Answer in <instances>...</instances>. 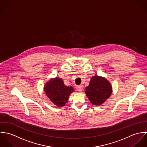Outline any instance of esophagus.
I'll return each mask as SVG.
<instances>
[{"label": "esophagus", "instance_id": "esophagus-1", "mask_svg": "<svg viewBox=\"0 0 147 147\" xmlns=\"http://www.w3.org/2000/svg\"><path fill=\"white\" fill-rule=\"evenodd\" d=\"M76 89L78 92H82L83 89V85H78L76 87Z\"/></svg>", "mask_w": 147, "mask_h": 147}]
</instances>
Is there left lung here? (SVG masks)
Here are the masks:
<instances>
[{"instance_id":"left-lung-1","label":"left lung","mask_w":147,"mask_h":147,"mask_svg":"<svg viewBox=\"0 0 147 147\" xmlns=\"http://www.w3.org/2000/svg\"><path fill=\"white\" fill-rule=\"evenodd\" d=\"M85 93L93 105H100L111 96L112 87L105 78L94 76L86 87Z\"/></svg>"}]
</instances>
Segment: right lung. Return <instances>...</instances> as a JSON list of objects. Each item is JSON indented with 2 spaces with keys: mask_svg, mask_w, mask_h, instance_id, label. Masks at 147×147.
<instances>
[{
  "mask_svg": "<svg viewBox=\"0 0 147 147\" xmlns=\"http://www.w3.org/2000/svg\"><path fill=\"white\" fill-rule=\"evenodd\" d=\"M44 90L49 99L55 105L60 107L67 102L69 95L74 89L72 86H65L62 79L56 78L45 85Z\"/></svg>",
  "mask_w": 147,
  "mask_h": 147,
  "instance_id": "right-lung-1",
  "label": "right lung"
}]
</instances>
